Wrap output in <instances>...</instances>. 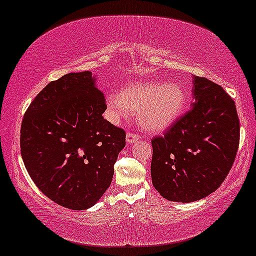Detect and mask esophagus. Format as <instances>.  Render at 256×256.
I'll use <instances>...</instances> for the list:
<instances>
[{"label": "esophagus", "mask_w": 256, "mask_h": 256, "mask_svg": "<svg viewBox=\"0 0 256 256\" xmlns=\"http://www.w3.org/2000/svg\"><path fill=\"white\" fill-rule=\"evenodd\" d=\"M140 140V135L135 132H128L127 136H126V140H127L128 144H132Z\"/></svg>", "instance_id": "esophagus-1"}]
</instances>
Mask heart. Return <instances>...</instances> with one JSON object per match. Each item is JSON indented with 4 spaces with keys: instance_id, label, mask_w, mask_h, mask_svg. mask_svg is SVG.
Here are the masks:
<instances>
[{
    "instance_id": "obj_1",
    "label": "heart",
    "mask_w": 256,
    "mask_h": 256,
    "mask_svg": "<svg viewBox=\"0 0 256 256\" xmlns=\"http://www.w3.org/2000/svg\"><path fill=\"white\" fill-rule=\"evenodd\" d=\"M186 97L175 82L136 81L124 86L120 94H110L106 98L108 116L119 121L138 112L142 127L158 132L175 122L183 112Z\"/></svg>"
}]
</instances>
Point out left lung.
I'll list each match as a JSON object with an SVG mask.
<instances>
[{"instance_id":"left-lung-1","label":"left lung","mask_w":256,"mask_h":256,"mask_svg":"<svg viewBox=\"0 0 256 256\" xmlns=\"http://www.w3.org/2000/svg\"><path fill=\"white\" fill-rule=\"evenodd\" d=\"M191 110L152 140L151 178L164 199L192 202L226 180L239 145V119L221 86L194 76Z\"/></svg>"}]
</instances>
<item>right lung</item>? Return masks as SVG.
<instances>
[{
    "mask_svg": "<svg viewBox=\"0 0 256 256\" xmlns=\"http://www.w3.org/2000/svg\"><path fill=\"white\" fill-rule=\"evenodd\" d=\"M104 94L89 70L46 84L25 112L20 152L36 186L58 205L87 210L111 186L126 132L103 118Z\"/></svg>",
    "mask_w": 256,
    "mask_h": 256,
    "instance_id": "1",
    "label": "right lung"
}]
</instances>
